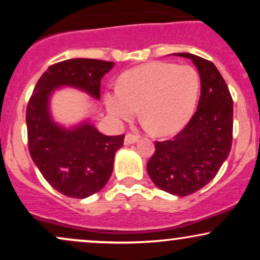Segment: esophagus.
<instances>
[{"mask_svg":"<svg viewBox=\"0 0 260 260\" xmlns=\"http://www.w3.org/2000/svg\"><path fill=\"white\" fill-rule=\"evenodd\" d=\"M138 139H139V136H137V134L127 133L126 137H124V144L126 145L133 144V143L138 142Z\"/></svg>","mask_w":260,"mask_h":260,"instance_id":"34e87169","label":"esophagus"}]
</instances>
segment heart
I'll list each match as a JSON object with an SVG mask.
<instances>
[{
    "mask_svg": "<svg viewBox=\"0 0 260 260\" xmlns=\"http://www.w3.org/2000/svg\"><path fill=\"white\" fill-rule=\"evenodd\" d=\"M201 77L190 66L151 62L127 71L118 89L107 91V111L117 121H128L140 107L145 124L160 136L180 131L194 112Z\"/></svg>",
    "mask_w": 260,
    "mask_h": 260,
    "instance_id": "obj_1",
    "label": "heart"
}]
</instances>
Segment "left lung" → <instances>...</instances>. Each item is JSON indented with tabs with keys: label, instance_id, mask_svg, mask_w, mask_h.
Segmentation results:
<instances>
[{
	"label": "left lung",
	"instance_id": "left-lung-1",
	"mask_svg": "<svg viewBox=\"0 0 260 260\" xmlns=\"http://www.w3.org/2000/svg\"><path fill=\"white\" fill-rule=\"evenodd\" d=\"M192 59L201 76V99L187 126L172 139L155 142L147 164L155 186L174 196L197 192L215 177L232 145L234 101L215 64L182 52Z\"/></svg>",
	"mask_w": 260,
	"mask_h": 260
}]
</instances>
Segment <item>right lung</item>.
Masks as SVG:
<instances>
[{"instance_id":"1","label":"right lung","mask_w":260,"mask_h":260,"mask_svg":"<svg viewBox=\"0 0 260 260\" xmlns=\"http://www.w3.org/2000/svg\"><path fill=\"white\" fill-rule=\"evenodd\" d=\"M113 62L72 58L50 66L26 106L29 153L50 186L70 198L83 199L103 189L112 174L124 134L105 136L89 122L66 129L53 122L49 100L55 89L73 86L100 99L101 78Z\"/></svg>"}]
</instances>
